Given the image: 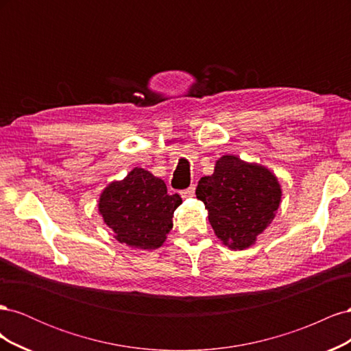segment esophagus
I'll return each instance as SVG.
<instances>
[{"label":"esophagus","instance_id":"obj_1","mask_svg":"<svg viewBox=\"0 0 351 351\" xmlns=\"http://www.w3.org/2000/svg\"><path fill=\"white\" fill-rule=\"evenodd\" d=\"M195 192H196V186L192 184L189 189L182 190V192H180V195H182L183 199H189V197H193L195 196Z\"/></svg>","mask_w":351,"mask_h":351}]
</instances>
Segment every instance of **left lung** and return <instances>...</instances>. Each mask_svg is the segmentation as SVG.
<instances>
[{
    "label": "left lung",
    "mask_w": 351,
    "mask_h": 351,
    "mask_svg": "<svg viewBox=\"0 0 351 351\" xmlns=\"http://www.w3.org/2000/svg\"><path fill=\"white\" fill-rule=\"evenodd\" d=\"M196 197L205 204L218 239L232 250H243L271 224L281 189L269 169L226 155L217 161L214 174L199 180Z\"/></svg>",
    "instance_id": "left-lung-1"
}]
</instances>
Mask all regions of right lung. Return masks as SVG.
<instances>
[{
    "label": "right lung",
    "instance_id": "add662e5",
    "mask_svg": "<svg viewBox=\"0 0 351 351\" xmlns=\"http://www.w3.org/2000/svg\"><path fill=\"white\" fill-rule=\"evenodd\" d=\"M182 197L168 195L161 178L134 168L123 182L111 183L99 199V212L115 239L136 249L152 250L165 241Z\"/></svg>",
    "mask_w": 351,
    "mask_h": 351
}]
</instances>
